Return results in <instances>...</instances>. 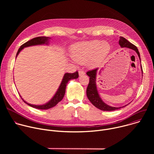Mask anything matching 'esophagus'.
<instances>
[{"label":"esophagus","instance_id":"obj_1","mask_svg":"<svg viewBox=\"0 0 154 154\" xmlns=\"http://www.w3.org/2000/svg\"><path fill=\"white\" fill-rule=\"evenodd\" d=\"M79 75H80V76H81V75H85V72L83 71L80 70V71H79Z\"/></svg>","mask_w":154,"mask_h":154}]
</instances>
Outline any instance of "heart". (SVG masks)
<instances>
[{
  "mask_svg": "<svg viewBox=\"0 0 154 154\" xmlns=\"http://www.w3.org/2000/svg\"><path fill=\"white\" fill-rule=\"evenodd\" d=\"M109 51L110 46L107 42L92 40L74 44L70 49V54L75 61L87 62L90 67L96 68L104 61Z\"/></svg>",
  "mask_w": 154,
  "mask_h": 154,
  "instance_id": "b5f03b06",
  "label": "heart"
}]
</instances>
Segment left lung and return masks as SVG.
Listing matches in <instances>:
<instances>
[{
	"mask_svg": "<svg viewBox=\"0 0 154 154\" xmlns=\"http://www.w3.org/2000/svg\"><path fill=\"white\" fill-rule=\"evenodd\" d=\"M119 45L121 48H128L131 50L135 51L137 54L141 62L140 52L138 51V49L135 45H132V44L130 43L129 41H128L125 38L122 36L119 37ZM141 69L143 73V69H142L141 64ZM97 71H98V69L97 68L96 69L87 72L86 73V74L90 77V82L86 89V95L89 100L92 103V104L98 109H100L103 111H113V110H115V109H120L121 108L124 107L125 106L127 105V104L121 107L112 106L107 105L102 100L99 94V92L97 91V85H96V77H97Z\"/></svg>",
	"mask_w": 154,
	"mask_h": 154,
	"instance_id": "obj_1",
	"label": "left lung"
}]
</instances>
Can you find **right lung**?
I'll list each match as a JSON object with an SVG mask.
<instances>
[{
    "instance_id": "obj_1",
    "label": "right lung",
    "mask_w": 154,
    "mask_h": 154,
    "mask_svg": "<svg viewBox=\"0 0 154 154\" xmlns=\"http://www.w3.org/2000/svg\"><path fill=\"white\" fill-rule=\"evenodd\" d=\"M50 39H51V38L46 37V36H39V37H36L32 39L31 40L26 42V43L24 44V45H23L20 47V48L18 49V51L16 54V58L17 57L18 54L20 53V52L24 48L30 47V46H37V45H47L48 46L49 45ZM78 77H79V73L77 71L72 74L65 73L55 94L49 102H48L45 104H42V105L30 104L27 103L26 101H25L23 98H22L20 94L19 96L26 103H27V105H29L32 107H33L37 109H48L55 106L59 102H60L63 99L65 94L66 87V85L68 82L72 79H76Z\"/></svg>"
}]
</instances>
